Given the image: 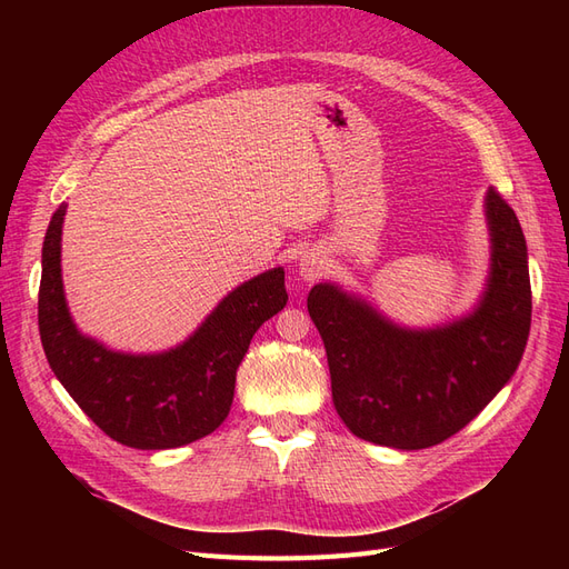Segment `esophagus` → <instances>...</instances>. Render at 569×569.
I'll return each mask as SVG.
<instances>
[{
	"instance_id": "obj_1",
	"label": "esophagus",
	"mask_w": 569,
	"mask_h": 569,
	"mask_svg": "<svg viewBox=\"0 0 569 569\" xmlns=\"http://www.w3.org/2000/svg\"><path fill=\"white\" fill-rule=\"evenodd\" d=\"M325 272V261L318 251H303L299 258V278L303 282H313Z\"/></svg>"
}]
</instances>
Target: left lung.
<instances>
[{"mask_svg":"<svg viewBox=\"0 0 569 569\" xmlns=\"http://www.w3.org/2000/svg\"><path fill=\"white\" fill-rule=\"evenodd\" d=\"M485 216L491 266L468 316L410 330L335 282L308 295L335 408L356 437L401 451L429 449L477 418L518 370L531 325L527 242L493 187Z\"/></svg>","mask_w":569,"mask_h":569,"instance_id":"left-lung-1","label":"left lung"}]
</instances>
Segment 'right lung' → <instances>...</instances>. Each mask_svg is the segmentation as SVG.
<instances>
[{
    "label": "right lung",
    "instance_id": "add662e5",
    "mask_svg": "<svg viewBox=\"0 0 569 569\" xmlns=\"http://www.w3.org/2000/svg\"><path fill=\"white\" fill-rule=\"evenodd\" d=\"M61 203L44 234L38 322L57 380L101 432L142 451L178 449L216 432L228 418L237 368L268 318L287 306L284 270L239 284L176 349L123 353L82 335L61 280Z\"/></svg>",
    "mask_w": 569,
    "mask_h": 569
}]
</instances>
